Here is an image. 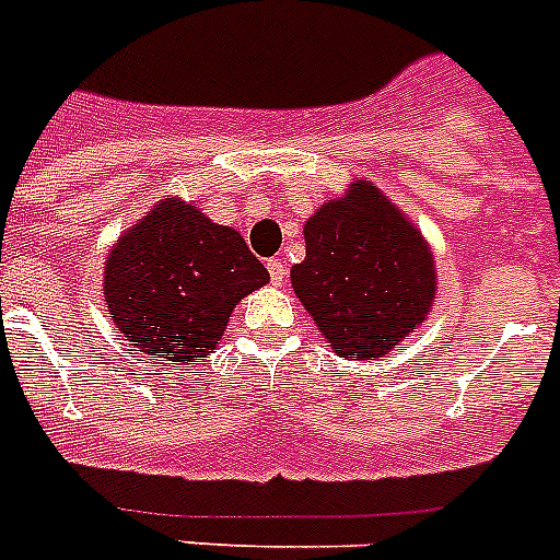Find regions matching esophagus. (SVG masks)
<instances>
[{"instance_id": "1", "label": "esophagus", "mask_w": 560, "mask_h": 560, "mask_svg": "<svg viewBox=\"0 0 560 560\" xmlns=\"http://www.w3.org/2000/svg\"><path fill=\"white\" fill-rule=\"evenodd\" d=\"M266 269H269L271 283H275V285H283L285 275H289V266H285V260H280V257H271L269 264H266Z\"/></svg>"}]
</instances>
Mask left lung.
I'll return each mask as SVG.
<instances>
[{
	"label": "left lung",
	"instance_id": "left-lung-1",
	"mask_svg": "<svg viewBox=\"0 0 560 560\" xmlns=\"http://www.w3.org/2000/svg\"><path fill=\"white\" fill-rule=\"evenodd\" d=\"M303 237L291 289L334 353L375 361L423 325L438 296L432 246L373 182L319 205Z\"/></svg>",
	"mask_w": 560,
	"mask_h": 560
}]
</instances>
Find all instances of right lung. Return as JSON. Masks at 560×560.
I'll return each instance as SVG.
<instances>
[{"instance_id":"obj_1","label":"right lung","mask_w":560,"mask_h":560,"mask_svg":"<svg viewBox=\"0 0 560 560\" xmlns=\"http://www.w3.org/2000/svg\"><path fill=\"white\" fill-rule=\"evenodd\" d=\"M269 283L241 232L192 201L160 199L103 264V296L122 339L148 361H199L221 345L235 305Z\"/></svg>"}]
</instances>
